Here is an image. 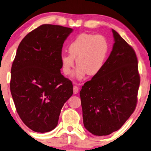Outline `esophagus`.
Listing matches in <instances>:
<instances>
[{"label": "esophagus", "mask_w": 151, "mask_h": 151, "mask_svg": "<svg viewBox=\"0 0 151 151\" xmlns=\"http://www.w3.org/2000/svg\"><path fill=\"white\" fill-rule=\"evenodd\" d=\"M75 85L73 86V92L74 94H77L79 92V87L77 86V83H74Z\"/></svg>", "instance_id": "obj_1"}]
</instances>
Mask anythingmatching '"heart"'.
Masks as SVG:
<instances>
[{
	"mask_svg": "<svg viewBox=\"0 0 151 151\" xmlns=\"http://www.w3.org/2000/svg\"><path fill=\"white\" fill-rule=\"evenodd\" d=\"M109 45L102 35L82 33L70 43L69 54H62L61 63L62 71L66 75L71 73L74 62L78 65L75 75L81 79L88 73L94 76L101 71L107 57Z\"/></svg>",
	"mask_w": 151,
	"mask_h": 151,
	"instance_id": "heart-1",
	"label": "heart"
}]
</instances>
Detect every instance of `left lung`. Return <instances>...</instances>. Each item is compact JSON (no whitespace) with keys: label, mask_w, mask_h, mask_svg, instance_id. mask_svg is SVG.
Segmentation results:
<instances>
[{"label":"left lung","mask_w":151,"mask_h":151,"mask_svg":"<svg viewBox=\"0 0 151 151\" xmlns=\"http://www.w3.org/2000/svg\"><path fill=\"white\" fill-rule=\"evenodd\" d=\"M114 43L101 71L80 91L85 128L94 135H108L134 112L140 83L135 52L115 30Z\"/></svg>","instance_id":"left-lung-1"}]
</instances>
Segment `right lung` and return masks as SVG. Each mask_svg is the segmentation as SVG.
<instances>
[{
	"mask_svg": "<svg viewBox=\"0 0 151 151\" xmlns=\"http://www.w3.org/2000/svg\"><path fill=\"white\" fill-rule=\"evenodd\" d=\"M70 27L44 24L20 43L11 69L10 90L17 111L37 132L56 128L61 108L73 94L72 81L61 73V56Z\"/></svg>",
	"mask_w": 151,
	"mask_h": 151,
	"instance_id": "right-lung-1",
	"label": "right lung"
}]
</instances>
